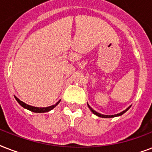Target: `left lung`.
I'll list each match as a JSON object with an SVG mask.
<instances>
[{
	"instance_id": "1",
	"label": "left lung",
	"mask_w": 152,
	"mask_h": 152,
	"mask_svg": "<svg viewBox=\"0 0 152 152\" xmlns=\"http://www.w3.org/2000/svg\"><path fill=\"white\" fill-rule=\"evenodd\" d=\"M88 107H89V109H90V110H91V112H92V113H94V114H95V115L98 116V117H100V118H114V117H118V116L122 115L123 113H125V112H126V111H127L128 110H129V109L130 108V107H131V106H130L129 107H128V108L126 109V110H124V111H122V112H121V113H117V114H114V115H104V114H101V113H98V112H96V111H95V110H93V109L91 108V106H89V105H88Z\"/></svg>"
}]
</instances>
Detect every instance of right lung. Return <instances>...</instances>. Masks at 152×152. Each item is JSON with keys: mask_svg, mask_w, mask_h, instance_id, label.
I'll return each instance as SVG.
<instances>
[{"mask_svg": "<svg viewBox=\"0 0 152 152\" xmlns=\"http://www.w3.org/2000/svg\"><path fill=\"white\" fill-rule=\"evenodd\" d=\"M15 99H16V101L19 102V104H20V106H23V108L27 109L28 110L34 112V113H46V112H49V111L54 108L57 105H58V103H59L60 101H61V100H59L55 105H53V106H47V107H34V106H30V105H27V104H26L25 102H23L20 101V100L17 97H15Z\"/></svg>", "mask_w": 152, "mask_h": 152, "instance_id": "add662e5", "label": "right lung"}]
</instances>
